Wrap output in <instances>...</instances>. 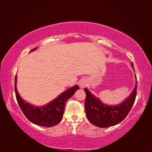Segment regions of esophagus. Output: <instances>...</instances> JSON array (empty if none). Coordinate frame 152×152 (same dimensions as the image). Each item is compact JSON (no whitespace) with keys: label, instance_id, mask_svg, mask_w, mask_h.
<instances>
[{"label":"esophagus","instance_id":"obj_1","mask_svg":"<svg viewBox=\"0 0 152 152\" xmlns=\"http://www.w3.org/2000/svg\"><path fill=\"white\" fill-rule=\"evenodd\" d=\"M88 85V81L86 79H82L80 82V88H85Z\"/></svg>","mask_w":152,"mask_h":152}]
</instances>
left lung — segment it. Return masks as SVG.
I'll return each mask as SVG.
<instances>
[{"label":"left lung","instance_id":"obj_1","mask_svg":"<svg viewBox=\"0 0 152 152\" xmlns=\"http://www.w3.org/2000/svg\"><path fill=\"white\" fill-rule=\"evenodd\" d=\"M134 68V64H132ZM137 81V80H136ZM137 83L134 90L127 98L118 105H107L92 94L86 88L85 100V111L87 119L98 127L105 128L112 126L121 122L129 113L136 97Z\"/></svg>","mask_w":152,"mask_h":152}]
</instances>
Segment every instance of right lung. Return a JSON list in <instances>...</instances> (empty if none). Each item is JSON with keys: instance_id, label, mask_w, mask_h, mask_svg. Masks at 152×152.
<instances>
[{"instance_id": "right-lung-1", "label": "right lung", "mask_w": 152, "mask_h": 152, "mask_svg": "<svg viewBox=\"0 0 152 152\" xmlns=\"http://www.w3.org/2000/svg\"><path fill=\"white\" fill-rule=\"evenodd\" d=\"M36 49L37 48L31 51ZM16 75L15 77L16 97L25 116L33 124L45 127H51L60 122L63 118L66 102L73 95L75 92L80 88L77 85H75L64 91L48 104L42 107H35L26 102L21 98L16 89Z\"/></svg>"}]
</instances>
